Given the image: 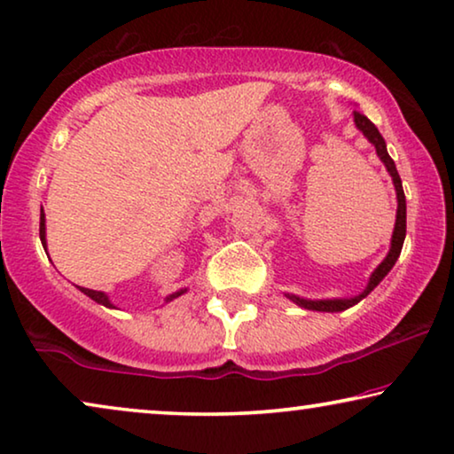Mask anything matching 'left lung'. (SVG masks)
<instances>
[{
  "instance_id": "1",
  "label": "left lung",
  "mask_w": 454,
  "mask_h": 454,
  "mask_svg": "<svg viewBox=\"0 0 454 454\" xmlns=\"http://www.w3.org/2000/svg\"><path fill=\"white\" fill-rule=\"evenodd\" d=\"M353 121H356V128L365 136V138H368V142L374 145L376 154L380 157L384 167H387L388 176L393 177V185H395V192H396V221H395V229H393V238H390V250L387 254V258H384L382 262L376 266L374 272L370 275L368 285H365V289L359 295L334 297V300H306V297H300V295H294V294H285V297H289V300L297 303L300 308L314 309V312H343V309L356 306V303L362 301L365 295H370L372 291H374V287L380 285L382 278L388 275L396 260H399L401 250H403V241H405V233H407L405 192H403V184H401L399 171H396L395 160L390 159V154L387 151V142H384L382 134L378 132V128L374 126V123H372L365 115L359 114V111H353Z\"/></svg>"
}]
</instances>
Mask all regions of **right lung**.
Returning a JSON list of instances; mask_svg holds the SVG:
<instances>
[{
	"label": "right lung",
	"mask_w": 454,
	"mask_h": 454,
	"mask_svg": "<svg viewBox=\"0 0 454 454\" xmlns=\"http://www.w3.org/2000/svg\"><path fill=\"white\" fill-rule=\"evenodd\" d=\"M39 235H41V244H43V247H45V250H47V227H45V213H43V208H41V225H39ZM78 289L82 291L84 295H89L92 301L101 303V306H105V308H114V309H115V306H114V303H111V300H109V295H107V294H103V291L86 289V287H78ZM185 291H188V287L179 289V291H176V294H169V295L165 297V303H167V301H173V300H176V297H179V295H184Z\"/></svg>",
	"instance_id": "right-lung-1"
}]
</instances>
